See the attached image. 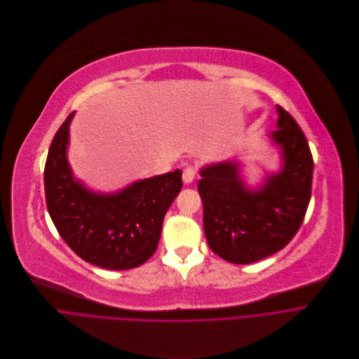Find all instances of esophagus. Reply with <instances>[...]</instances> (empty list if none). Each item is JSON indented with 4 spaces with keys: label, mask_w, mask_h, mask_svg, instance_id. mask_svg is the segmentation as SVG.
Instances as JSON below:
<instances>
[{
    "label": "esophagus",
    "mask_w": 359,
    "mask_h": 359,
    "mask_svg": "<svg viewBox=\"0 0 359 359\" xmlns=\"http://www.w3.org/2000/svg\"><path fill=\"white\" fill-rule=\"evenodd\" d=\"M196 172H197V169L193 168V166L186 168L184 172H183V183H184V184H190V183L194 180Z\"/></svg>",
    "instance_id": "obj_1"
}]
</instances>
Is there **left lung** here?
<instances>
[{"label":"left lung","mask_w":359,"mask_h":359,"mask_svg":"<svg viewBox=\"0 0 359 359\" xmlns=\"http://www.w3.org/2000/svg\"><path fill=\"white\" fill-rule=\"evenodd\" d=\"M276 131L268 135L278 148V172H264L250 186L238 159L208 163L200 170L204 233L208 247L231 264H252L285 248L300 228L311 194L313 158L294 118L276 105Z\"/></svg>","instance_id":"8db88e82"}]
</instances>
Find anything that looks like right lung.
Segmentation results:
<instances>
[{"mask_svg":"<svg viewBox=\"0 0 359 359\" xmlns=\"http://www.w3.org/2000/svg\"><path fill=\"white\" fill-rule=\"evenodd\" d=\"M72 112L56 133L45 165L50 218L65 243L86 262L127 271L156 251L166 211L182 189V170L101 193L76 179L69 159Z\"/></svg>","mask_w":359,"mask_h":359,"instance_id":"1","label":"right lung"}]
</instances>
